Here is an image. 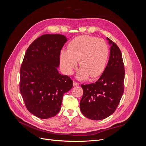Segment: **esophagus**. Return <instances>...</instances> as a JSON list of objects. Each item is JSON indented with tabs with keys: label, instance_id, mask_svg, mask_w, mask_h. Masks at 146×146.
Here are the masks:
<instances>
[{
	"label": "esophagus",
	"instance_id": "34e87169",
	"mask_svg": "<svg viewBox=\"0 0 146 146\" xmlns=\"http://www.w3.org/2000/svg\"><path fill=\"white\" fill-rule=\"evenodd\" d=\"M79 85V83L76 82H73V86H77Z\"/></svg>",
	"mask_w": 146,
	"mask_h": 146
}]
</instances>
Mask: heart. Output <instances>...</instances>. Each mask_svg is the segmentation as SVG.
Masks as SVG:
<instances>
[{
    "mask_svg": "<svg viewBox=\"0 0 146 146\" xmlns=\"http://www.w3.org/2000/svg\"><path fill=\"white\" fill-rule=\"evenodd\" d=\"M109 55L107 43L101 39L86 35L75 38L68 46V50L60 52V60L64 71L71 74L77 67L79 69L77 75L78 80H86L98 77L104 72Z\"/></svg>",
    "mask_w": 146,
    "mask_h": 146,
    "instance_id": "obj_1",
    "label": "heart"
}]
</instances>
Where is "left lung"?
I'll list each match as a JSON object with an SVG mask.
<instances>
[{"mask_svg": "<svg viewBox=\"0 0 146 146\" xmlns=\"http://www.w3.org/2000/svg\"><path fill=\"white\" fill-rule=\"evenodd\" d=\"M107 39L110 54L104 72L96 83L81 85L83 90L81 112L92 120H102L112 114L123 93L125 70L121 52L111 39Z\"/></svg>", "mask_w": 146, "mask_h": 146, "instance_id": "left-lung-1", "label": "left lung"}]
</instances>
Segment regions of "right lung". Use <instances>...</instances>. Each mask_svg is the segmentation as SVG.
Masks as SVG:
<instances>
[{
    "label": "right lung",
    "instance_id": "add662e5",
    "mask_svg": "<svg viewBox=\"0 0 146 146\" xmlns=\"http://www.w3.org/2000/svg\"><path fill=\"white\" fill-rule=\"evenodd\" d=\"M68 39L59 34H46L31 44L20 70V92L29 111L41 119L60 111L63 94L72 88V80L61 75L60 54Z\"/></svg>",
    "mask_w": 146,
    "mask_h": 146
}]
</instances>
